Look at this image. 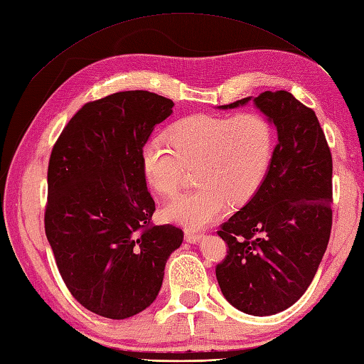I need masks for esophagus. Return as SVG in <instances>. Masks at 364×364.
<instances>
[{
  "instance_id": "esophagus-1",
  "label": "esophagus",
  "mask_w": 364,
  "mask_h": 364,
  "mask_svg": "<svg viewBox=\"0 0 364 364\" xmlns=\"http://www.w3.org/2000/svg\"><path fill=\"white\" fill-rule=\"evenodd\" d=\"M202 237V235L200 233H196V232H191V230H187V232H185V239H187L188 242H191V244H196V242H199V239Z\"/></svg>"
}]
</instances>
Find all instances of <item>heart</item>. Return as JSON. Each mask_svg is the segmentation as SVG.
<instances>
[{"label": "heart", "instance_id": "heart-1", "mask_svg": "<svg viewBox=\"0 0 364 364\" xmlns=\"http://www.w3.org/2000/svg\"><path fill=\"white\" fill-rule=\"evenodd\" d=\"M164 136L149 137L140 151L141 171L162 196L179 190L185 166L196 164L199 187L179 194L165 216L187 228H202L232 203L249 200L269 173L274 128L261 112L194 114L174 122Z\"/></svg>", "mask_w": 364, "mask_h": 364}]
</instances>
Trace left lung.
I'll use <instances>...</instances> for the list:
<instances>
[{
    "label": "left lung",
    "mask_w": 364,
    "mask_h": 364,
    "mask_svg": "<svg viewBox=\"0 0 364 364\" xmlns=\"http://www.w3.org/2000/svg\"><path fill=\"white\" fill-rule=\"evenodd\" d=\"M253 102L277 127L278 145L259 190L219 228L227 255L216 278L230 304L265 316L295 304L323 259L332 228V154L314 109L290 92L265 91Z\"/></svg>",
    "instance_id": "obj_1"
}]
</instances>
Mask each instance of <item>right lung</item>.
<instances>
[{
	"label": "right lung",
	"mask_w": 364,
	"mask_h": 364,
	"mask_svg": "<svg viewBox=\"0 0 364 364\" xmlns=\"http://www.w3.org/2000/svg\"><path fill=\"white\" fill-rule=\"evenodd\" d=\"M173 100L122 91L87 102L52 148L44 232L58 272L80 304L125 320L156 299L168 256L183 232L154 225L140 151Z\"/></svg>",
	"instance_id": "right-lung-1"
}]
</instances>
